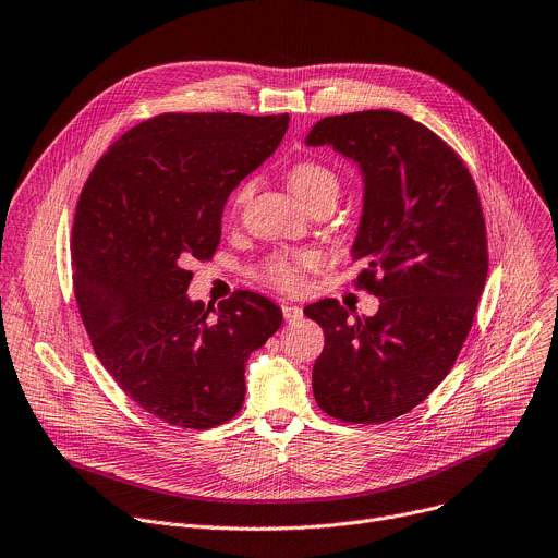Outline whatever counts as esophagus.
Listing matches in <instances>:
<instances>
[{
    "mask_svg": "<svg viewBox=\"0 0 558 558\" xmlns=\"http://www.w3.org/2000/svg\"><path fill=\"white\" fill-rule=\"evenodd\" d=\"M281 313H283V319L286 322H299L302 319V315H304V311L299 308V306H290V304H281Z\"/></svg>",
    "mask_w": 558,
    "mask_h": 558,
    "instance_id": "esophagus-1",
    "label": "esophagus"
}]
</instances>
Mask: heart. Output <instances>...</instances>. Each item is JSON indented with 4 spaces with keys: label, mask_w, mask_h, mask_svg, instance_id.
<instances>
[{
    "label": "heart",
    "mask_w": 558,
    "mask_h": 558,
    "mask_svg": "<svg viewBox=\"0 0 558 558\" xmlns=\"http://www.w3.org/2000/svg\"><path fill=\"white\" fill-rule=\"evenodd\" d=\"M290 190L296 194V198L304 205H308L313 198L322 194H330L337 198L339 192V179L335 171L319 160H299L288 171ZM254 183H243L236 194L232 196L230 211L236 214L243 203L252 196ZM322 264L317 252H290V254H272L266 262L254 268V277L266 286H272L281 292H296L304 286V279L311 270H315Z\"/></svg>",
    "instance_id": "heart-1"
}]
</instances>
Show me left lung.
I'll return each instance as SVG.
<instances>
[{
	"instance_id": "1",
	"label": "left lung",
	"mask_w": 558,
	"mask_h": 558,
	"mask_svg": "<svg viewBox=\"0 0 558 558\" xmlns=\"http://www.w3.org/2000/svg\"><path fill=\"white\" fill-rule=\"evenodd\" d=\"M308 145H332L364 171L355 286L379 299L349 319L335 299L304 313L324 328L313 393L324 413L381 424L447 377L487 279L483 205L464 160L422 122L389 109L322 118Z\"/></svg>"
}]
</instances>
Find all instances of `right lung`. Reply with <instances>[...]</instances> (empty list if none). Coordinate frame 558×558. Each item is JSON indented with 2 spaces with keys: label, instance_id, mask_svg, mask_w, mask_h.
<instances>
[{
  "label": "right lung",
  "instance_id": "1",
  "mask_svg": "<svg viewBox=\"0 0 558 558\" xmlns=\"http://www.w3.org/2000/svg\"><path fill=\"white\" fill-rule=\"evenodd\" d=\"M288 113H160L122 134L84 183L73 292L92 347L141 409L183 428L232 420L245 362L281 326L270 299L190 302V262L221 243L230 192L281 143Z\"/></svg>",
  "mask_w": 558,
  "mask_h": 558
}]
</instances>
